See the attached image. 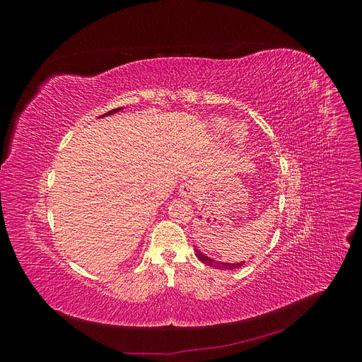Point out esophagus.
Returning <instances> with one entry per match:
<instances>
[{"label":"esophagus","mask_w":362,"mask_h":362,"mask_svg":"<svg viewBox=\"0 0 362 362\" xmlns=\"http://www.w3.org/2000/svg\"><path fill=\"white\" fill-rule=\"evenodd\" d=\"M198 192H199V185L194 181L184 182L180 187V193L182 198H194V196L198 194Z\"/></svg>","instance_id":"34e87169"}]
</instances>
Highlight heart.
Segmentation results:
<instances>
[{
  "instance_id": "1",
  "label": "heart",
  "mask_w": 362,
  "mask_h": 362,
  "mask_svg": "<svg viewBox=\"0 0 362 362\" xmlns=\"http://www.w3.org/2000/svg\"><path fill=\"white\" fill-rule=\"evenodd\" d=\"M217 127H221V125H217ZM231 134H233V137H234L235 140H238V141H242V140L245 139V136H246L245 129H243L242 127H240V125H234V127H233Z\"/></svg>"
}]
</instances>
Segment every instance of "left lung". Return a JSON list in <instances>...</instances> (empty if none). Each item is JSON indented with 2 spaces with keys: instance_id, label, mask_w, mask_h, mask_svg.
I'll return each instance as SVG.
<instances>
[{
  "instance_id": "8db88e82",
  "label": "left lung",
  "mask_w": 362,
  "mask_h": 362,
  "mask_svg": "<svg viewBox=\"0 0 362 362\" xmlns=\"http://www.w3.org/2000/svg\"><path fill=\"white\" fill-rule=\"evenodd\" d=\"M196 257H198L199 261H202L204 264L210 266V267H216V269H221V270H234L243 266V262H221V261H216L205 257L201 250H196Z\"/></svg>"
}]
</instances>
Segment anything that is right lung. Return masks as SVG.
Segmentation results:
<instances>
[{"mask_svg": "<svg viewBox=\"0 0 362 362\" xmlns=\"http://www.w3.org/2000/svg\"><path fill=\"white\" fill-rule=\"evenodd\" d=\"M117 110H120V108H115V110H112V112H108V113H105V115H112V113H116ZM105 115H104V116H105Z\"/></svg>", "mask_w": 362, "mask_h": 362, "instance_id": "1", "label": "right lung"}]
</instances>
